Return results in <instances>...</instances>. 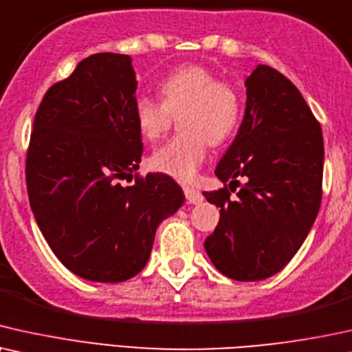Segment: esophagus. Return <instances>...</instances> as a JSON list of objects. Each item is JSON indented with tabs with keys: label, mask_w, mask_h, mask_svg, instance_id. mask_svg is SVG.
I'll return each mask as SVG.
<instances>
[{
	"label": "esophagus",
	"mask_w": 352,
	"mask_h": 352,
	"mask_svg": "<svg viewBox=\"0 0 352 352\" xmlns=\"http://www.w3.org/2000/svg\"><path fill=\"white\" fill-rule=\"evenodd\" d=\"M184 193H185L186 203H190V204H199L201 201L204 199V196H203V193H201V191L195 190V188H188V186H186V188L184 190Z\"/></svg>",
	"instance_id": "1"
}]
</instances>
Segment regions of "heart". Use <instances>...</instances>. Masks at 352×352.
Segmentation results:
<instances>
[{
    "label": "heart",
    "mask_w": 352,
    "mask_h": 352,
    "mask_svg": "<svg viewBox=\"0 0 352 352\" xmlns=\"http://www.w3.org/2000/svg\"><path fill=\"white\" fill-rule=\"evenodd\" d=\"M161 100L142 95L133 114L140 135L156 142L180 114V133L149 157L154 170L177 180H191L204 161L209 143L227 142L240 120V95L233 83L199 64H184L159 82Z\"/></svg>",
    "instance_id": "b5f03b06"
}]
</instances>
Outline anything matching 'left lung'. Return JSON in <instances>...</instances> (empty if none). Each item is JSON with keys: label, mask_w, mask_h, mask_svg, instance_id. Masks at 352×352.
Wrapping results in <instances>:
<instances>
[{"label": "left lung", "mask_w": 352, "mask_h": 352, "mask_svg": "<svg viewBox=\"0 0 352 352\" xmlns=\"http://www.w3.org/2000/svg\"><path fill=\"white\" fill-rule=\"evenodd\" d=\"M246 88L245 119L215 168L223 186L203 193L220 208L204 248L228 278L257 282L282 270L311 232L322 203L323 135L278 70L257 65Z\"/></svg>", "instance_id": "8db88e82"}]
</instances>
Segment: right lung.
I'll use <instances>...</instances> for the list:
<instances>
[{
  "label": "right lung",
  "mask_w": 352,
  "mask_h": 352,
  "mask_svg": "<svg viewBox=\"0 0 352 352\" xmlns=\"http://www.w3.org/2000/svg\"><path fill=\"white\" fill-rule=\"evenodd\" d=\"M127 54L98 53L48 88L25 159L32 212L56 257L78 277L117 283L151 254L156 228L184 203L168 175L135 173L143 143Z\"/></svg>",
  "instance_id": "1"
}]
</instances>
